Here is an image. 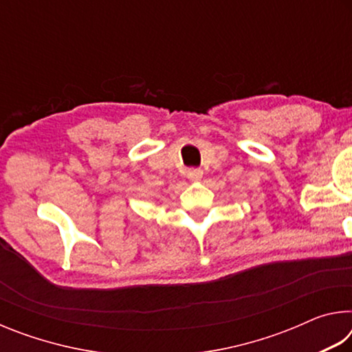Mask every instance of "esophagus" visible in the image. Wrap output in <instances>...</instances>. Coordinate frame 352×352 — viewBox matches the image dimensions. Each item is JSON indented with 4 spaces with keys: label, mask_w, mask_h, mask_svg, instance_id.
I'll return each instance as SVG.
<instances>
[{
    "label": "esophagus",
    "mask_w": 352,
    "mask_h": 352,
    "mask_svg": "<svg viewBox=\"0 0 352 352\" xmlns=\"http://www.w3.org/2000/svg\"><path fill=\"white\" fill-rule=\"evenodd\" d=\"M201 177H204V170L201 169H189L188 170V178L190 182H200Z\"/></svg>",
    "instance_id": "esophagus-1"
}]
</instances>
